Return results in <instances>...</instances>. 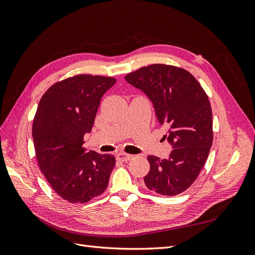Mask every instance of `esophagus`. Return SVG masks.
I'll list each match as a JSON object with an SVG mask.
<instances>
[{
	"mask_svg": "<svg viewBox=\"0 0 255 255\" xmlns=\"http://www.w3.org/2000/svg\"><path fill=\"white\" fill-rule=\"evenodd\" d=\"M116 157H117V159L120 161H128L130 157H132V155H129V154H127V153H118Z\"/></svg>",
	"mask_w": 255,
	"mask_h": 255,
	"instance_id": "1",
	"label": "esophagus"
}]
</instances>
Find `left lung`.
<instances>
[{
    "mask_svg": "<svg viewBox=\"0 0 255 255\" xmlns=\"http://www.w3.org/2000/svg\"><path fill=\"white\" fill-rule=\"evenodd\" d=\"M153 103L158 122L168 128L164 139L172 145L169 158L148 156L144 184L163 196L190 187L207 159L213 143V115L207 95L195 76L182 68L154 64L126 75Z\"/></svg>",
    "mask_w": 255,
    "mask_h": 255,
    "instance_id": "1",
    "label": "left lung"
}]
</instances>
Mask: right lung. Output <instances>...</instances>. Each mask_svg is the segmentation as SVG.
Returning a JSON list of instances; mask_svg holds the SVG:
<instances>
[{"instance_id":"obj_1","label":"right lung","mask_w":255,"mask_h":255,"mask_svg":"<svg viewBox=\"0 0 255 255\" xmlns=\"http://www.w3.org/2000/svg\"><path fill=\"white\" fill-rule=\"evenodd\" d=\"M116 83L109 76L78 74L57 82L42 96L33 122L38 165L56 194L71 203H86L109 184L116 164L112 154L86 152L100 101Z\"/></svg>"}]
</instances>
